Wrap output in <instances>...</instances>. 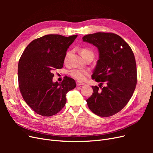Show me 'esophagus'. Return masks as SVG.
I'll list each match as a JSON object with an SVG mask.
<instances>
[{
    "mask_svg": "<svg viewBox=\"0 0 153 153\" xmlns=\"http://www.w3.org/2000/svg\"><path fill=\"white\" fill-rule=\"evenodd\" d=\"M76 85H77V86H80V85H84V83L81 82H80V81H76Z\"/></svg>",
    "mask_w": 153,
    "mask_h": 153,
    "instance_id": "obj_1",
    "label": "esophagus"
}]
</instances>
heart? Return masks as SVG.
<instances>
[{"label": "heart", "instance_id": "heart-1", "mask_svg": "<svg viewBox=\"0 0 153 153\" xmlns=\"http://www.w3.org/2000/svg\"><path fill=\"white\" fill-rule=\"evenodd\" d=\"M80 52L81 55H82V57L84 58H85L87 56H89V55H92V56L94 57V53L92 52L91 50L87 48H81ZM69 54H70V52H67V53L66 54L65 57H64V62H65L68 61ZM69 73L73 78L80 81L85 80V76L88 75V72L87 71L83 70V69H71Z\"/></svg>", "mask_w": 153, "mask_h": 153}]
</instances>
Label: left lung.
Returning a JSON list of instances; mask_svg holds the SVG:
<instances>
[{
	"mask_svg": "<svg viewBox=\"0 0 153 153\" xmlns=\"http://www.w3.org/2000/svg\"><path fill=\"white\" fill-rule=\"evenodd\" d=\"M83 41L98 49L92 78L105 87L92 86L93 93L87 103L92 112L109 117L121 111L131 99L137 81L135 56L129 45L121 37L106 32H96L82 38Z\"/></svg>",
	"mask_w": 153,
	"mask_h": 153,
	"instance_id": "8db88e82",
	"label": "left lung"
}]
</instances>
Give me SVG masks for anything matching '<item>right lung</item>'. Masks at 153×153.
I'll return each mask as SVG.
<instances>
[{
	"mask_svg": "<svg viewBox=\"0 0 153 153\" xmlns=\"http://www.w3.org/2000/svg\"><path fill=\"white\" fill-rule=\"evenodd\" d=\"M77 35L48 34L33 40L19 60L18 84L23 98L36 113L45 117L59 112L66 105L67 92L76 87L71 78L53 82L52 72L63 67L66 51Z\"/></svg>",
	"mask_w": 153,
	"mask_h": 153,
	"instance_id": "1",
	"label": "right lung"
}]
</instances>
